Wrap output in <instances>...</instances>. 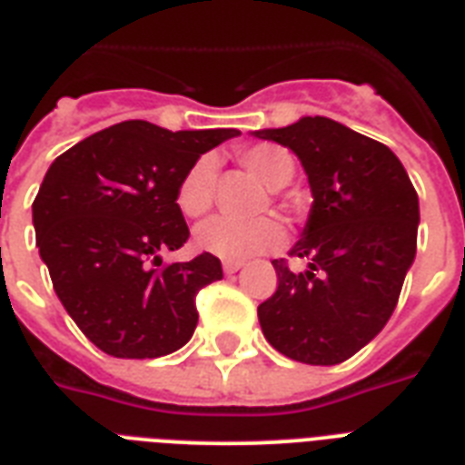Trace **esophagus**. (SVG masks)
Masks as SVG:
<instances>
[{
	"instance_id": "34e87169",
	"label": "esophagus",
	"mask_w": 465,
	"mask_h": 465,
	"mask_svg": "<svg viewBox=\"0 0 465 465\" xmlns=\"http://www.w3.org/2000/svg\"><path fill=\"white\" fill-rule=\"evenodd\" d=\"M222 268H224L226 275H233V272H239V270L243 268V262H241V261H224V262H222Z\"/></svg>"
}]
</instances>
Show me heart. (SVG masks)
<instances>
[{
    "label": "heart",
    "mask_w": 465,
    "mask_h": 465,
    "mask_svg": "<svg viewBox=\"0 0 465 465\" xmlns=\"http://www.w3.org/2000/svg\"><path fill=\"white\" fill-rule=\"evenodd\" d=\"M241 163L268 188H282L294 175L292 156L275 144H258L241 152ZM214 181H217V163L212 156H200L183 173L175 188L178 210L190 219L204 214L214 203ZM193 241L203 253L217 255L222 261H246L251 255L282 246L284 229L272 217H212L197 226Z\"/></svg>",
    "instance_id": "obj_1"
}]
</instances>
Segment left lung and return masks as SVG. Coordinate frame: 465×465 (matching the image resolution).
Listing matches in <instances>:
<instances>
[{"mask_svg": "<svg viewBox=\"0 0 465 465\" xmlns=\"http://www.w3.org/2000/svg\"><path fill=\"white\" fill-rule=\"evenodd\" d=\"M299 156L313 195L292 272L272 261L277 292L258 306L262 335L290 360L331 367L374 340L391 318L418 248L420 203L386 144L331 118L255 130Z\"/></svg>", "mask_w": 465, "mask_h": 465, "instance_id": "8db88e82", "label": "left lung"}]
</instances>
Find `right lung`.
I'll list each match as a JSON object with an SVG mask.
<instances>
[{
  "label": "right lung",
  "instance_id": "right-lung-1",
  "mask_svg": "<svg viewBox=\"0 0 465 465\" xmlns=\"http://www.w3.org/2000/svg\"><path fill=\"white\" fill-rule=\"evenodd\" d=\"M236 134L125 120L47 168L33 200L35 243L62 306L105 354L154 360L193 338L197 292L222 280V262L203 253L161 265V253L190 236L175 204L183 173Z\"/></svg>",
  "mask_w": 465,
  "mask_h": 465
}]
</instances>
